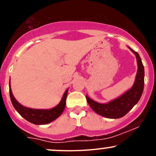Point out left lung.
<instances>
[{
    "label": "left lung",
    "instance_id": "left-lung-1",
    "mask_svg": "<svg viewBox=\"0 0 156 156\" xmlns=\"http://www.w3.org/2000/svg\"><path fill=\"white\" fill-rule=\"evenodd\" d=\"M137 58L138 70L135 83L132 88L124 94L106 104H101L86 97L87 103L94 112L110 119H118L124 117L140 99L144 85V69L141 58L137 52L129 48Z\"/></svg>",
    "mask_w": 156,
    "mask_h": 156
}]
</instances>
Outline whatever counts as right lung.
Segmentation results:
<instances>
[{"label": "right lung", "mask_w": 156, "mask_h": 156, "mask_svg": "<svg viewBox=\"0 0 156 156\" xmlns=\"http://www.w3.org/2000/svg\"><path fill=\"white\" fill-rule=\"evenodd\" d=\"M10 87V84H9ZM68 89L64 92L62 101L57 106L50 110H40V109H33L26 108L23 106L15 100L12 94L11 87L9 88V94L11 101L15 108L22 117L30 122L35 125H44L51 122L52 121L57 119L63 112L66 105V100H67Z\"/></svg>", "instance_id": "1"}]
</instances>
